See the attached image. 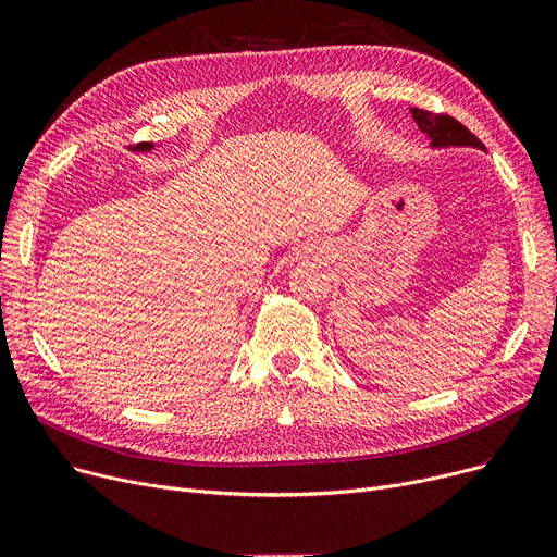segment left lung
<instances>
[{"mask_svg": "<svg viewBox=\"0 0 557 557\" xmlns=\"http://www.w3.org/2000/svg\"><path fill=\"white\" fill-rule=\"evenodd\" d=\"M411 112L420 131L431 137V146H474V149L485 151L483 141L472 131H467L458 120H454V116L445 112L435 114L420 108H411Z\"/></svg>", "mask_w": 557, "mask_h": 557, "instance_id": "1", "label": "left lung"}]
</instances>
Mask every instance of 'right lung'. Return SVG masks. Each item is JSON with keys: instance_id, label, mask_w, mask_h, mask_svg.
I'll list each match as a JSON object with an SVG mask.
<instances>
[{"instance_id": "right-lung-1", "label": "right lung", "mask_w": 557, "mask_h": 557, "mask_svg": "<svg viewBox=\"0 0 557 557\" xmlns=\"http://www.w3.org/2000/svg\"><path fill=\"white\" fill-rule=\"evenodd\" d=\"M135 149H137V151H151V149H153V141H141V144L135 146Z\"/></svg>"}]
</instances>
